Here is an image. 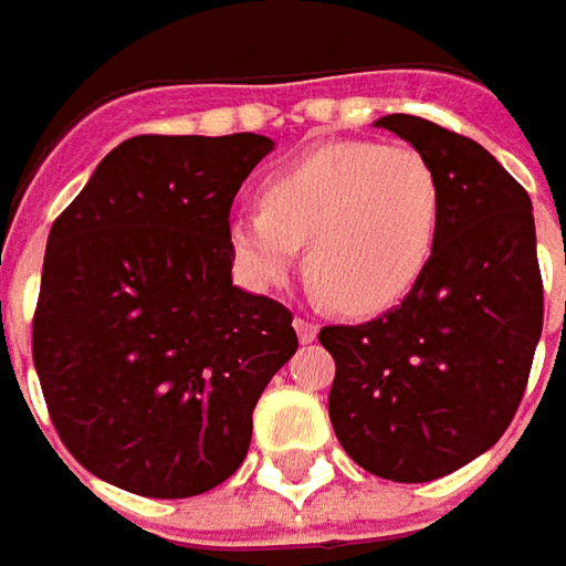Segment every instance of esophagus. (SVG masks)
I'll use <instances>...</instances> for the list:
<instances>
[{
	"label": "esophagus",
	"mask_w": 566,
	"mask_h": 566,
	"mask_svg": "<svg viewBox=\"0 0 566 566\" xmlns=\"http://www.w3.org/2000/svg\"><path fill=\"white\" fill-rule=\"evenodd\" d=\"M295 334H298V339L302 343H315L317 337V324L315 321H308V317H295Z\"/></svg>",
	"instance_id": "34e87169"
}]
</instances>
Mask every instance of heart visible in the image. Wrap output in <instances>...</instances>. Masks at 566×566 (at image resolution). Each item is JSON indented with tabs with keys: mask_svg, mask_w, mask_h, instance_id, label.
Here are the masks:
<instances>
[{
	"mask_svg": "<svg viewBox=\"0 0 566 566\" xmlns=\"http://www.w3.org/2000/svg\"><path fill=\"white\" fill-rule=\"evenodd\" d=\"M441 229V182L409 144L327 142L280 166L261 186V207L229 217L239 271L273 286L298 261L339 308L368 315L409 293Z\"/></svg>",
	"mask_w": 566,
	"mask_h": 566,
	"instance_id": "obj_1",
	"label": "heart"
}]
</instances>
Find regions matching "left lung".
<instances>
[{"instance_id": "8db88e82", "label": "left lung", "mask_w": 566, "mask_h": 566, "mask_svg": "<svg viewBox=\"0 0 566 566\" xmlns=\"http://www.w3.org/2000/svg\"><path fill=\"white\" fill-rule=\"evenodd\" d=\"M422 150L441 182L438 245L400 305L317 339L337 361L343 450L390 482H431L497 444L542 337L533 201L482 144L394 113L375 122Z\"/></svg>"}]
</instances>
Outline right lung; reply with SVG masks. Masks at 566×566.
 <instances>
[{"label": "right lung", "instance_id": "right-lung-1", "mask_svg": "<svg viewBox=\"0 0 566 566\" xmlns=\"http://www.w3.org/2000/svg\"><path fill=\"white\" fill-rule=\"evenodd\" d=\"M271 150L251 132L128 138L50 229L33 368L62 444L116 489L227 482L298 349L286 305L232 286L229 207Z\"/></svg>", "mask_w": 566, "mask_h": 566}]
</instances>
